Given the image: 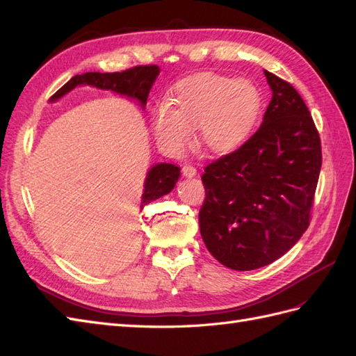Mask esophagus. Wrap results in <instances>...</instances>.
Listing matches in <instances>:
<instances>
[{
  "label": "esophagus",
  "instance_id": "34e87169",
  "mask_svg": "<svg viewBox=\"0 0 356 356\" xmlns=\"http://www.w3.org/2000/svg\"><path fill=\"white\" fill-rule=\"evenodd\" d=\"M181 175L185 177H195L197 176V168L192 167V165H184L181 168Z\"/></svg>",
  "mask_w": 356,
  "mask_h": 356
}]
</instances>
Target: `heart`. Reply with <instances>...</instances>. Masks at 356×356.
<instances>
[{"label":"heart","mask_w":356,"mask_h":356,"mask_svg":"<svg viewBox=\"0 0 356 356\" xmlns=\"http://www.w3.org/2000/svg\"><path fill=\"white\" fill-rule=\"evenodd\" d=\"M175 108L161 104L154 118L155 134L162 143L180 149L189 143L191 129L200 128L201 141L215 154L238 149L261 113L258 86L248 79L198 73L176 85Z\"/></svg>","instance_id":"heart-1"}]
</instances>
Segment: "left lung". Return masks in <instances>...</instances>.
Returning a JSON list of instances; mask_svg holds the SVG:
<instances>
[{
	"label": "left lung",
	"mask_w": 356,
	"mask_h": 356,
	"mask_svg": "<svg viewBox=\"0 0 356 356\" xmlns=\"http://www.w3.org/2000/svg\"><path fill=\"white\" fill-rule=\"evenodd\" d=\"M273 90L259 129L201 176L202 241L222 266L249 271L296 245L310 223L321 138L297 89L264 70Z\"/></svg>",
	"instance_id": "8db88e82"
}]
</instances>
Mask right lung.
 Here are the masks:
<instances>
[{"label": "right lung", "mask_w": 356, "mask_h": 356, "mask_svg": "<svg viewBox=\"0 0 356 356\" xmlns=\"http://www.w3.org/2000/svg\"><path fill=\"white\" fill-rule=\"evenodd\" d=\"M159 74L158 65H137L128 68L120 73H85L77 74L60 88L59 90L50 97V101H56L60 97L68 94L71 89L79 85H89L98 89L113 90L120 95H127L133 99H137L140 106L145 108L146 101L150 92V88L154 85ZM180 176V168L175 164L161 162L152 167L147 172L145 181V191L141 195V209L149 202L161 198L168 194L177 184Z\"/></svg>", "instance_id": "1"}]
</instances>
